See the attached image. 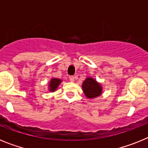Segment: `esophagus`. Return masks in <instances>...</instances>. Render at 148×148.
Listing matches in <instances>:
<instances>
[{
	"instance_id": "esophagus-1",
	"label": "esophagus",
	"mask_w": 148,
	"mask_h": 148,
	"mask_svg": "<svg viewBox=\"0 0 148 148\" xmlns=\"http://www.w3.org/2000/svg\"><path fill=\"white\" fill-rule=\"evenodd\" d=\"M69 79H70V82H74V81H75V77H74V76H72V75H71V76L69 77Z\"/></svg>"
}]
</instances>
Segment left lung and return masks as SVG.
Returning <instances> with one entry per match:
<instances>
[{
    "label": "left lung",
    "mask_w": 148,
    "mask_h": 148,
    "mask_svg": "<svg viewBox=\"0 0 148 148\" xmlns=\"http://www.w3.org/2000/svg\"><path fill=\"white\" fill-rule=\"evenodd\" d=\"M83 91L85 95L89 99H94L101 94L102 87L92 78H87L84 81L82 84Z\"/></svg>",
    "instance_id": "left-lung-1"
}]
</instances>
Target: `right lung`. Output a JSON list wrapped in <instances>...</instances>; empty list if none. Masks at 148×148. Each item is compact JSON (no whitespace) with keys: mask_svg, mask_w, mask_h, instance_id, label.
<instances>
[{"mask_svg":"<svg viewBox=\"0 0 148 148\" xmlns=\"http://www.w3.org/2000/svg\"><path fill=\"white\" fill-rule=\"evenodd\" d=\"M61 80L58 78H52L49 84V90L50 92H54L57 90L58 87L61 84Z\"/></svg>","mask_w":148,"mask_h":148,"instance_id":"add662e5","label":"right lung"}]
</instances>
